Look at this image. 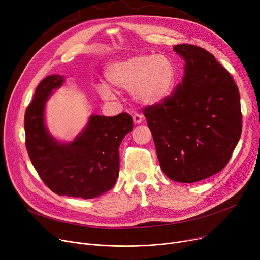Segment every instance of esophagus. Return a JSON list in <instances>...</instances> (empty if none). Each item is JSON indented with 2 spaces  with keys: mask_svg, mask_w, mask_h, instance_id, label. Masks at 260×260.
<instances>
[{
  "mask_svg": "<svg viewBox=\"0 0 260 260\" xmlns=\"http://www.w3.org/2000/svg\"><path fill=\"white\" fill-rule=\"evenodd\" d=\"M132 117H133L134 124H142L143 120H144V116L142 114H140V113H134Z\"/></svg>",
  "mask_w": 260,
  "mask_h": 260,
  "instance_id": "esophagus-1",
  "label": "esophagus"
}]
</instances>
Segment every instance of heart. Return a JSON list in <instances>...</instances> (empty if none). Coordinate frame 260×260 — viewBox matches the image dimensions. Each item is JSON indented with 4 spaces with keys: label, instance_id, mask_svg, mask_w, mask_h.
Returning a JSON list of instances; mask_svg holds the SVG:
<instances>
[{
    "label": "heart",
    "instance_id": "1",
    "mask_svg": "<svg viewBox=\"0 0 260 260\" xmlns=\"http://www.w3.org/2000/svg\"><path fill=\"white\" fill-rule=\"evenodd\" d=\"M105 78L111 87L131 91L132 98L144 105H156L172 92L175 68L164 53L135 54L112 63L106 69ZM103 100L114 98L112 89L106 84L96 86Z\"/></svg>",
    "mask_w": 260,
    "mask_h": 260
}]
</instances>
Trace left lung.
Returning <instances> with one entry per match:
<instances>
[{
  "label": "left lung",
  "mask_w": 260,
  "mask_h": 260,
  "mask_svg": "<svg viewBox=\"0 0 260 260\" xmlns=\"http://www.w3.org/2000/svg\"><path fill=\"white\" fill-rule=\"evenodd\" d=\"M173 49L185 59V78L143 113L162 172L189 184L218 173L230 160L242 129L240 98L230 73L209 51L190 44Z\"/></svg>",
  "instance_id": "1"
}]
</instances>
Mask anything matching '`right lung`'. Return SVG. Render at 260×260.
I'll return each instance as SVG.
<instances>
[{
    "mask_svg": "<svg viewBox=\"0 0 260 260\" xmlns=\"http://www.w3.org/2000/svg\"><path fill=\"white\" fill-rule=\"evenodd\" d=\"M64 83L63 75L45 78L25 112L26 149L44 184L57 195L94 198L115 185L119 172V145L132 130L127 112L92 115L71 143H59L45 127V104Z\"/></svg>",
    "mask_w": 260,
    "mask_h": 260,
    "instance_id": "obj_1",
    "label": "right lung"
}]
</instances>
